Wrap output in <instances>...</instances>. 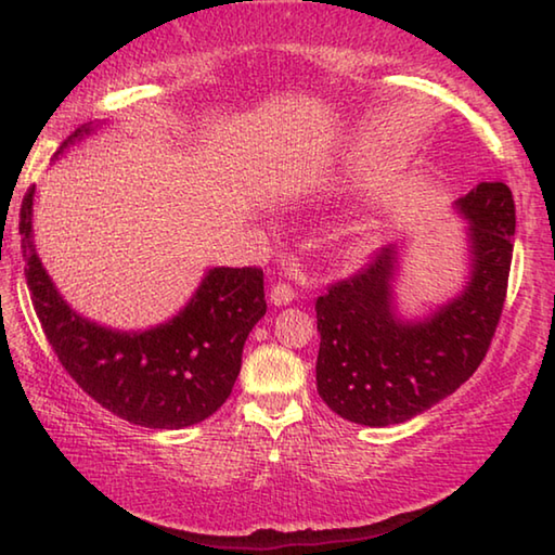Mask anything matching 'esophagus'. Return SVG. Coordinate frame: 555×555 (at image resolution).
Masks as SVG:
<instances>
[{
  "label": "esophagus",
  "instance_id": "1",
  "mask_svg": "<svg viewBox=\"0 0 555 555\" xmlns=\"http://www.w3.org/2000/svg\"><path fill=\"white\" fill-rule=\"evenodd\" d=\"M294 298H296V291L288 284H274L269 291V300L274 306H288Z\"/></svg>",
  "mask_w": 555,
  "mask_h": 555
}]
</instances>
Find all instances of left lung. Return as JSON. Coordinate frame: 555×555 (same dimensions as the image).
<instances>
[{
  "label": "left lung",
  "instance_id": "obj_1",
  "mask_svg": "<svg viewBox=\"0 0 555 555\" xmlns=\"http://www.w3.org/2000/svg\"><path fill=\"white\" fill-rule=\"evenodd\" d=\"M455 210L469 222V281L436 311L411 321L397 311V244L318 296L315 382L337 416L377 428L403 424L480 367L504 308L516 210L504 183L475 185Z\"/></svg>",
  "mask_w": 555,
  "mask_h": 555
}]
</instances>
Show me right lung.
Masks as SVG:
<instances>
[{"label": "right lung", "mask_w": 555, "mask_h": 555, "mask_svg": "<svg viewBox=\"0 0 555 555\" xmlns=\"http://www.w3.org/2000/svg\"><path fill=\"white\" fill-rule=\"evenodd\" d=\"M88 121L65 139L70 144L95 134ZM34 193L22 203V249L26 284L46 340L65 372L100 406L144 428L201 424L232 393L242 367V347L267 313L264 271L257 267L208 269L191 300L171 321L149 331H112L75 313L43 269L34 247Z\"/></svg>", "instance_id": "add662e5"}]
</instances>
